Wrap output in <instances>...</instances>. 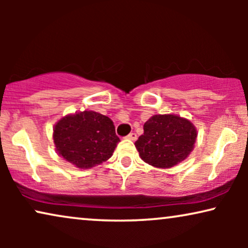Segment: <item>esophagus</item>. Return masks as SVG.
Segmentation results:
<instances>
[{
    "label": "esophagus",
    "instance_id": "1",
    "mask_svg": "<svg viewBox=\"0 0 248 248\" xmlns=\"http://www.w3.org/2000/svg\"><path fill=\"white\" fill-rule=\"evenodd\" d=\"M126 138L128 139V140L135 141V140H137V134H135V133H134V132H131V133H130V134H128Z\"/></svg>",
    "mask_w": 248,
    "mask_h": 248
}]
</instances>
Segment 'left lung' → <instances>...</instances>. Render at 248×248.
Here are the masks:
<instances>
[{
  "label": "left lung",
  "mask_w": 248,
  "mask_h": 248,
  "mask_svg": "<svg viewBox=\"0 0 248 248\" xmlns=\"http://www.w3.org/2000/svg\"><path fill=\"white\" fill-rule=\"evenodd\" d=\"M143 130L135 148L142 160L158 168H170L186 159L198 137L194 125L176 115H155Z\"/></svg>",
  "instance_id": "obj_1"
}]
</instances>
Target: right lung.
<instances>
[{
  "mask_svg": "<svg viewBox=\"0 0 248 248\" xmlns=\"http://www.w3.org/2000/svg\"><path fill=\"white\" fill-rule=\"evenodd\" d=\"M53 138L61 157L82 169L106 161L120 142L113 121L91 110L63 117L54 127Z\"/></svg>",
  "mask_w": 248,
  "mask_h": 248,
  "instance_id": "right-lung-1",
  "label": "right lung"
}]
</instances>
